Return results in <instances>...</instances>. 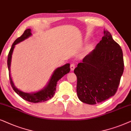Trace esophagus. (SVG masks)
Instances as JSON below:
<instances>
[{"instance_id": "esophagus-1", "label": "esophagus", "mask_w": 131, "mask_h": 131, "mask_svg": "<svg viewBox=\"0 0 131 131\" xmlns=\"http://www.w3.org/2000/svg\"><path fill=\"white\" fill-rule=\"evenodd\" d=\"M70 68H71V71H74V69H75V64L71 63V65H70Z\"/></svg>"}]
</instances>
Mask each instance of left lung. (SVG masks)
<instances>
[{
	"mask_svg": "<svg viewBox=\"0 0 131 131\" xmlns=\"http://www.w3.org/2000/svg\"><path fill=\"white\" fill-rule=\"evenodd\" d=\"M95 48L74 69L77 78V93L81 102L100 103L116 93L124 69L123 52L108 31Z\"/></svg>",
	"mask_w": 131,
	"mask_h": 131,
	"instance_id": "obj_1",
	"label": "left lung"
}]
</instances>
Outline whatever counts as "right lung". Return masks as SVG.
I'll use <instances>...</instances> for the list:
<instances>
[{
  "instance_id": "obj_1",
  "label": "right lung",
  "mask_w": 131,
  "mask_h": 131,
  "mask_svg": "<svg viewBox=\"0 0 131 131\" xmlns=\"http://www.w3.org/2000/svg\"><path fill=\"white\" fill-rule=\"evenodd\" d=\"M31 35H32L31 29H27L24 31L23 34L20 37L18 38L15 40L14 42L12 45L11 49H10V51L9 52L7 64H8L9 70V77L10 83H11L12 88H13L15 92H16L24 100L33 102V103H38V102H45V101L49 100L50 99H51L53 96L56 92V89L57 81L60 78H62L64 75L69 72V71H70V67H69L70 64H69V63H67L64 65L62 66V67H59L56 69H55L47 85L39 91L35 92V93H26V92H23L18 89L15 86L13 80H12L11 74H10V67H11L12 54H13V52L14 48L15 47V45L20 42L27 39Z\"/></svg>"
}]
</instances>
